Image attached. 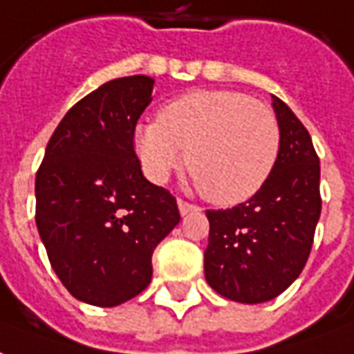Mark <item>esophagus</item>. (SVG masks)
Instances as JSON below:
<instances>
[{
    "mask_svg": "<svg viewBox=\"0 0 354 354\" xmlns=\"http://www.w3.org/2000/svg\"><path fill=\"white\" fill-rule=\"evenodd\" d=\"M177 205H179L180 215H187V213H192V211H198V205L194 203H188L187 200H177Z\"/></svg>",
    "mask_w": 354,
    "mask_h": 354,
    "instance_id": "obj_1",
    "label": "esophagus"
}]
</instances>
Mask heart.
<instances>
[{
  "instance_id": "1",
  "label": "heart",
  "mask_w": 354,
  "mask_h": 354,
  "mask_svg": "<svg viewBox=\"0 0 354 354\" xmlns=\"http://www.w3.org/2000/svg\"><path fill=\"white\" fill-rule=\"evenodd\" d=\"M133 147L147 177L164 183L185 166L209 202L249 200L272 175L281 147L273 111L234 90H196L164 105L154 122H139Z\"/></svg>"
}]
</instances>
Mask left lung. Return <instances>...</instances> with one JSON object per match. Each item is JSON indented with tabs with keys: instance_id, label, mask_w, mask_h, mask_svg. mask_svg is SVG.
Masks as SVG:
<instances>
[{
	"instance_id": "8db88e82",
	"label": "left lung",
	"mask_w": 354,
	"mask_h": 354,
	"mask_svg": "<svg viewBox=\"0 0 354 354\" xmlns=\"http://www.w3.org/2000/svg\"><path fill=\"white\" fill-rule=\"evenodd\" d=\"M279 156L264 187L230 209H207L209 286L228 300L260 304L292 285L308 262L321 216V166L300 118L272 95Z\"/></svg>"
}]
</instances>
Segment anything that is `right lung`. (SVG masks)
Returning a JSON list of instances; mask_svg holds the SVG:
<instances>
[{"mask_svg": "<svg viewBox=\"0 0 354 354\" xmlns=\"http://www.w3.org/2000/svg\"><path fill=\"white\" fill-rule=\"evenodd\" d=\"M152 84L133 75L84 95L54 130L35 175V223L50 266L90 306L143 292L152 252L180 221L175 196L143 177L133 149Z\"/></svg>", "mask_w": 354, "mask_h": 354, "instance_id": "add662e5", "label": "right lung"}]
</instances>
